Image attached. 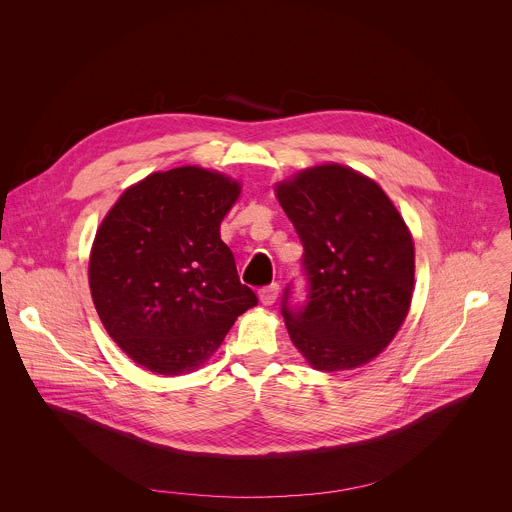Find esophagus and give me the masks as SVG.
<instances>
[{"mask_svg": "<svg viewBox=\"0 0 512 512\" xmlns=\"http://www.w3.org/2000/svg\"><path fill=\"white\" fill-rule=\"evenodd\" d=\"M277 296H279V285L273 283V285H267V287H263V289L259 291V302H261L263 306H273L275 300H277Z\"/></svg>", "mask_w": 512, "mask_h": 512, "instance_id": "34e87169", "label": "esophagus"}]
</instances>
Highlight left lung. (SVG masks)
<instances>
[{
	"label": "left lung",
	"instance_id": "obj_1",
	"mask_svg": "<svg viewBox=\"0 0 512 512\" xmlns=\"http://www.w3.org/2000/svg\"><path fill=\"white\" fill-rule=\"evenodd\" d=\"M275 196L300 235L310 281L304 308L283 302L291 342L324 373L375 360L403 326L415 287L401 212L373 178L334 162L277 182Z\"/></svg>",
	"mask_w": 512,
	"mask_h": 512
}]
</instances>
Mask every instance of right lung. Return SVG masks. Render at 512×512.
Segmentation results:
<instances>
[{"label":"right lung","instance_id":"right-lung-1","mask_svg":"<svg viewBox=\"0 0 512 512\" xmlns=\"http://www.w3.org/2000/svg\"><path fill=\"white\" fill-rule=\"evenodd\" d=\"M241 188L200 166L154 172L125 188L101 221L89 255L93 304L139 367L164 377L200 369L257 306L221 239Z\"/></svg>","mask_w":512,"mask_h":512}]
</instances>
